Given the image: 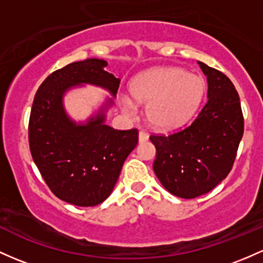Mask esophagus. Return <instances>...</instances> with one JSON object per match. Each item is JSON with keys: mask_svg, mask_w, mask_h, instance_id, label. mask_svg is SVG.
<instances>
[{"mask_svg": "<svg viewBox=\"0 0 263 263\" xmlns=\"http://www.w3.org/2000/svg\"><path fill=\"white\" fill-rule=\"evenodd\" d=\"M148 138H149V135H148V133H145V132H139V142L140 143H144V142H146V140H148Z\"/></svg>", "mask_w": 263, "mask_h": 263, "instance_id": "34e87169", "label": "esophagus"}]
</instances>
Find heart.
Returning <instances> with one entry per match:
<instances>
[{"instance_id": "obj_1", "label": "heart", "mask_w": 263, "mask_h": 263, "mask_svg": "<svg viewBox=\"0 0 263 263\" xmlns=\"http://www.w3.org/2000/svg\"><path fill=\"white\" fill-rule=\"evenodd\" d=\"M132 98L146 104V118L158 130L171 132L184 125L199 108L205 94V81L179 67H155L130 81ZM126 114L135 111L129 98L121 99Z\"/></svg>"}]
</instances>
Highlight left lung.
<instances>
[{
    "mask_svg": "<svg viewBox=\"0 0 263 263\" xmlns=\"http://www.w3.org/2000/svg\"><path fill=\"white\" fill-rule=\"evenodd\" d=\"M207 76V103L191 125L169 135H151L157 149L155 176L166 191L191 199L208 193L232 169L243 135L241 101L223 72L198 61Z\"/></svg>",
    "mask_w": 263,
    "mask_h": 263,
    "instance_id": "1",
    "label": "left lung"
}]
</instances>
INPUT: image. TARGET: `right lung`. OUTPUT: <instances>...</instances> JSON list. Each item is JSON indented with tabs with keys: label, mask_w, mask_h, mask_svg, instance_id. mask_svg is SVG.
Instances as JSON below:
<instances>
[{
	"label": "right lung",
	"mask_w": 263,
	"mask_h": 263,
	"mask_svg": "<svg viewBox=\"0 0 263 263\" xmlns=\"http://www.w3.org/2000/svg\"><path fill=\"white\" fill-rule=\"evenodd\" d=\"M106 65L105 60L86 59L53 71L39 87L30 114L33 162L52 193L79 207H92L108 198L138 144L137 129L117 130L105 124L112 99L86 123H76L65 111V92L83 84L104 87L115 98L120 79L105 71Z\"/></svg>",
	"instance_id": "1"
}]
</instances>
